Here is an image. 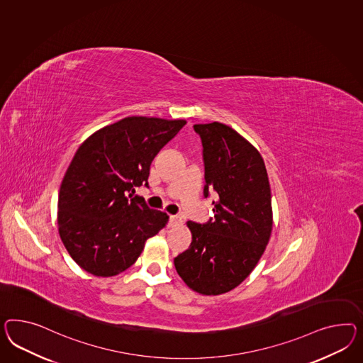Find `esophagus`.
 Wrapping results in <instances>:
<instances>
[{
    "label": "esophagus",
    "instance_id": "1",
    "mask_svg": "<svg viewBox=\"0 0 363 363\" xmlns=\"http://www.w3.org/2000/svg\"><path fill=\"white\" fill-rule=\"evenodd\" d=\"M178 223H181V218L179 216H170V218H169V225H178Z\"/></svg>",
    "mask_w": 363,
    "mask_h": 363
}]
</instances>
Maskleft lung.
Returning <instances> with one entry per match:
<instances>
[{"label":"left lung","instance_id":"obj_1","mask_svg":"<svg viewBox=\"0 0 363 363\" xmlns=\"http://www.w3.org/2000/svg\"><path fill=\"white\" fill-rule=\"evenodd\" d=\"M194 130L203 145V194H216L214 219L186 222L191 245L174 265L190 289L218 296L243 283L264 254L274 225L271 187L263 157L233 128L214 121Z\"/></svg>","mask_w":363,"mask_h":363}]
</instances>
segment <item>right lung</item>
Segmentation results:
<instances>
[{"label": "right lung", "instance_id": "right-lung-1", "mask_svg": "<svg viewBox=\"0 0 363 363\" xmlns=\"http://www.w3.org/2000/svg\"><path fill=\"white\" fill-rule=\"evenodd\" d=\"M185 120L132 116L101 128L78 147L58 196V231L74 262L98 277L135 264L167 213L127 196L147 185L149 167Z\"/></svg>", "mask_w": 363, "mask_h": 363}]
</instances>
